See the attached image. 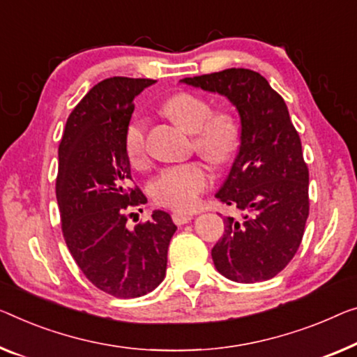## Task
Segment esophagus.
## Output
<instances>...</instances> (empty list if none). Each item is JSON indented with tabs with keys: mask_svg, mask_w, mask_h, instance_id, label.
I'll use <instances>...</instances> for the list:
<instances>
[{
	"mask_svg": "<svg viewBox=\"0 0 357 357\" xmlns=\"http://www.w3.org/2000/svg\"><path fill=\"white\" fill-rule=\"evenodd\" d=\"M172 218H173L174 225L183 226V225H185V222H189L190 220H192L194 215H190V213H183V211H174Z\"/></svg>",
	"mask_w": 357,
	"mask_h": 357,
	"instance_id": "1",
	"label": "esophagus"
}]
</instances>
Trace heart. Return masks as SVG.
I'll return each instance as SVG.
<instances>
[{
	"mask_svg": "<svg viewBox=\"0 0 357 357\" xmlns=\"http://www.w3.org/2000/svg\"><path fill=\"white\" fill-rule=\"evenodd\" d=\"M165 114L183 130L194 135L195 151L213 165H222L236 153L241 141V130L236 119L225 110H211V105L202 96L179 93L163 105ZM128 160L135 167L147 162L146 121L135 116L130 120L123 137ZM211 184V173L202 162L173 165L162 169L149 184L157 205L174 210H194L200 195Z\"/></svg>",
	"mask_w": 357,
	"mask_h": 357,
	"instance_id": "obj_1",
	"label": "heart"
}]
</instances>
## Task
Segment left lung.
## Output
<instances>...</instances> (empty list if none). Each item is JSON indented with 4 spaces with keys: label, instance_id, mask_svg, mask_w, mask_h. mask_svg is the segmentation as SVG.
<instances>
[{
    "label": "left lung",
    "instance_id": "left-lung-1",
    "mask_svg": "<svg viewBox=\"0 0 357 357\" xmlns=\"http://www.w3.org/2000/svg\"><path fill=\"white\" fill-rule=\"evenodd\" d=\"M181 82L225 96L241 116V147L216 199L243 216L225 218V234L211 250L213 263L234 282L273 279L295 257L310 215V172L285 100L248 68Z\"/></svg>",
    "mask_w": 357,
    "mask_h": 357
}]
</instances>
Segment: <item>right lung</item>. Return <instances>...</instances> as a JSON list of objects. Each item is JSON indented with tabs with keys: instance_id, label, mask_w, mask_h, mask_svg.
<instances>
[{
	"instance_id": "1",
	"label": "right lung",
	"mask_w": 357,
	"mask_h": 357,
	"mask_svg": "<svg viewBox=\"0 0 357 357\" xmlns=\"http://www.w3.org/2000/svg\"><path fill=\"white\" fill-rule=\"evenodd\" d=\"M153 83L102 79L68 115L59 146L56 197L63 238L86 279L116 298H137L160 285L178 229L162 210L132 231L126 227L128 211L147 199L139 188H130L125 130L135 110L132 99Z\"/></svg>"
}]
</instances>
